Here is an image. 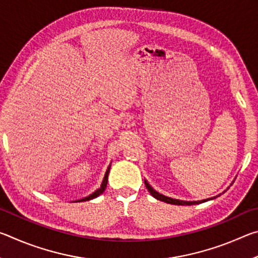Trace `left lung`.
I'll return each mask as SVG.
<instances>
[{"mask_svg":"<svg viewBox=\"0 0 258 258\" xmlns=\"http://www.w3.org/2000/svg\"><path fill=\"white\" fill-rule=\"evenodd\" d=\"M145 184L147 186L148 191L150 192L151 196L156 199L160 200V202H164V203H167V204H172V205H181V206H184V205H187V206H191V205H198V204H202L207 202V200H211V199H215V197L213 198H209V199H204V200H198V202H184V200H178V199H173V198H169V197H166V196L159 194V192H157L155 189H152V186L148 183L147 181H145Z\"/></svg>","mask_w":258,"mask_h":258,"instance_id":"8db88e82","label":"left lung"}]
</instances>
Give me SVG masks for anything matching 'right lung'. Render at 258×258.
<instances>
[{"label":"right lung","instance_id":"right-lung-1","mask_svg":"<svg viewBox=\"0 0 258 258\" xmlns=\"http://www.w3.org/2000/svg\"><path fill=\"white\" fill-rule=\"evenodd\" d=\"M109 171H110V165H109V167L107 168V171H106V174H104V177H103V181H102V183H101V186L99 187L98 190H95L92 195H90V196H87V197H85V198H83V199H80V200H76L75 203H80V202H87V200H91V199H94V198H97L98 196H100L102 194V192L106 190V187H107V183H108V175H109Z\"/></svg>","mask_w":258,"mask_h":258}]
</instances>
